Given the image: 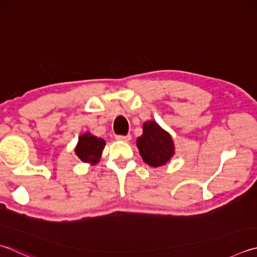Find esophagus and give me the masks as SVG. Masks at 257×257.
<instances>
[{"mask_svg":"<svg viewBox=\"0 0 257 257\" xmlns=\"http://www.w3.org/2000/svg\"><path fill=\"white\" fill-rule=\"evenodd\" d=\"M115 139H116V141H118V142L128 143V142L130 141V139H132V137H130L129 135H128V136H120V135H118V136H115Z\"/></svg>","mask_w":257,"mask_h":257,"instance_id":"1","label":"esophagus"}]
</instances>
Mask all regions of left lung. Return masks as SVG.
I'll return each instance as SVG.
<instances>
[{
    "label": "left lung",
    "instance_id": "left-lung-1",
    "mask_svg": "<svg viewBox=\"0 0 257 257\" xmlns=\"http://www.w3.org/2000/svg\"><path fill=\"white\" fill-rule=\"evenodd\" d=\"M137 148L144 162L152 167L166 165L175 154L174 142L170 133L156 121L144 123L143 135L137 138Z\"/></svg>",
    "mask_w": 257,
    "mask_h": 257
}]
</instances>
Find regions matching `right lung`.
<instances>
[{"label":"right lung","mask_w":257,"mask_h":257,"mask_svg":"<svg viewBox=\"0 0 257 257\" xmlns=\"http://www.w3.org/2000/svg\"><path fill=\"white\" fill-rule=\"evenodd\" d=\"M104 146V139L93 136L90 133H85L78 137L75 154L83 163L95 165L100 162Z\"/></svg>","instance_id":"add662e5"}]
</instances>
